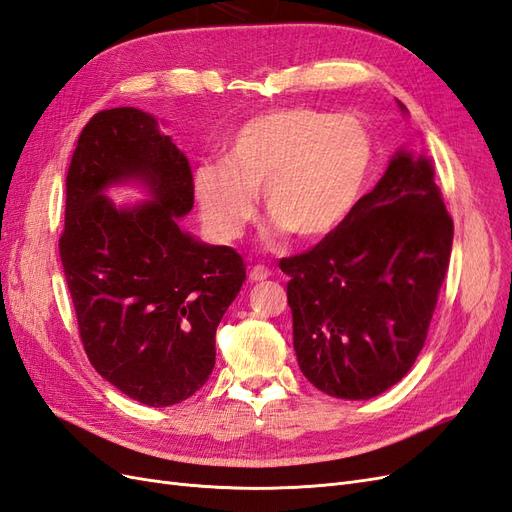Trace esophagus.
Listing matches in <instances>:
<instances>
[{"instance_id":"esophagus-1","label":"esophagus","mask_w":512,"mask_h":512,"mask_svg":"<svg viewBox=\"0 0 512 512\" xmlns=\"http://www.w3.org/2000/svg\"><path fill=\"white\" fill-rule=\"evenodd\" d=\"M269 275H271V271L267 267L256 265V267L250 269V282H265Z\"/></svg>"}]
</instances>
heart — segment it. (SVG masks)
<instances>
[{"mask_svg": "<svg viewBox=\"0 0 512 512\" xmlns=\"http://www.w3.org/2000/svg\"><path fill=\"white\" fill-rule=\"evenodd\" d=\"M376 166V141L354 115L286 106L247 119L226 160L194 173V196L215 239L232 241L252 224L262 192L273 235L320 241L361 205Z\"/></svg>", "mask_w": 512, "mask_h": 512, "instance_id": "obj_1", "label": "heart"}]
</instances>
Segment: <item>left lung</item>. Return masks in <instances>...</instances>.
<instances>
[{"mask_svg": "<svg viewBox=\"0 0 512 512\" xmlns=\"http://www.w3.org/2000/svg\"><path fill=\"white\" fill-rule=\"evenodd\" d=\"M433 175L425 153L399 147L342 228L280 262L294 352L318 391L371 399L421 354L453 247Z\"/></svg>", "mask_w": 512, "mask_h": 512, "instance_id": "left-lung-1", "label": "left lung"}]
</instances>
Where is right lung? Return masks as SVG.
Masks as SVG:
<instances>
[{
	"label": "right lung",
	"instance_id": "add662e5",
	"mask_svg": "<svg viewBox=\"0 0 512 512\" xmlns=\"http://www.w3.org/2000/svg\"><path fill=\"white\" fill-rule=\"evenodd\" d=\"M151 113L91 117L66 177L59 239L85 352L115 389L151 408L179 404L215 365V329L245 282L241 256L183 230L194 207L188 158ZM136 184L145 201L107 192Z\"/></svg>",
	"mask_w": 512,
	"mask_h": 512
}]
</instances>
